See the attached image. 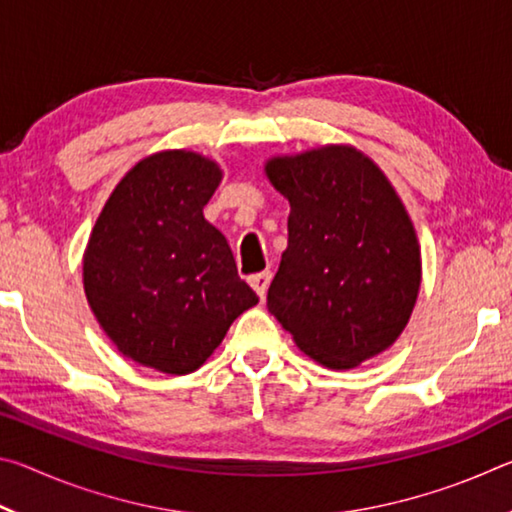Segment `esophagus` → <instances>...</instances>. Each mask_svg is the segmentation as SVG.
Masks as SVG:
<instances>
[{
    "label": "esophagus",
    "mask_w": 512,
    "mask_h": 512,
    "mask_svg": "<svg viewBox=\"0 0 512 512\" xmlns=\"http://www.w3.org/2000/svg\"><path fill=\"white\" fill-rule=\"evenodd\" d=\"M271 277H273V273H271V271H264V273H257V275H250V277H248L250 287L255 289V293H257L259 298H264V296H266L268 284H271Z\"/></svg>",
    "instance_id": "obj_1"
}]
</instances>
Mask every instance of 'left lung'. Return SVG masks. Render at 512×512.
Wrapping results in <instances>:
<instances>
[{"mask_svg": "<svg viewBox=\"0 0 512 512\" xmlns=\"http://www.w3.org/2000/svg\"><path fill=\"white\" fill-rule=\"evenodd\" d=\"M266 176L289 198V246L266 307L298 348L332 370L393 345L420 289V246L400 196L352 146L273 158Z\"/></svg>", "mask_w": 512, "mask_h": 512, "instance_id": "8db88e82", "label": "left lung"}]
</instances>
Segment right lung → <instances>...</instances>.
I'll return each mask as SVG.
<instances>
[{
    "instance_id": "add662e5",
    "label": "right lung",
    "mask_w": 512,
    "mask_h": 512,
    "mask_svg": "<svg viewBox=\"0 0 512 512\" xmlns=\"http://www.w3.org/2000/svg\"><path fill=\"white\" fill-rule=\"evenodd\" d=\"M221 169L164 151L121 178L83 257L85 296L124 357L167 375L201 368L259 298L203 207Z\"/></svg>"
}]
</instances>
